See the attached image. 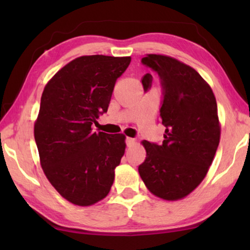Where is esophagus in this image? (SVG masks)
I'll return each mask as SVG.
<instances>
[{
  "mask_svg": "<svg viewBox=\"0 0 250 250\" xmlns=\"http://www.w3.org/2000/svg\"><path fill=\"white\" fill-rule=\"evenodd\" d=\"M135 145V140L132 138H126V146H132Z\"/></svg>",
  "mask_w": 250,
  "mask_h": 250,
  "instance_id": "obj_1",
  "label": "esophagus"
}]
</instances>
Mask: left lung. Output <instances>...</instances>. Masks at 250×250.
I'll return each instance as SVG.
<instances>
[{
    "mask_svg": "<svg viewBox=\"0 0 250 250\" xmlns=\"http://www.w3.org/2000/svg\"><path fill=\"white\" fill-rule=\"evenodd\" d=\"M142 63L162 80L160 118L165 126L163 145L146 140V160L139 173L156 197L174 201L186 198L206 176L221 138L216 99L209 84L192 67L175 58L146 54ZM152 76L142 78L145 91Z\"/></svg>",
    "mask_w": 250,
    "mask_h": 250,
    "instance_id": "8db88e82",
    "label": "left lung"
}]
</instances>
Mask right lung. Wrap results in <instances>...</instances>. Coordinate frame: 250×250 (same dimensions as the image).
<instances>
[{"label": "right lung", "mask_w": 250, "mask_h": 250, "mask_svg": "<svg viewBox=\"0 0 250 250\" xmlns=\"http://www.w3.org/2000/svg\"><path fill=\"white\" fill-rule=\"evenodd\" d=\"M129 62L131 57H78L44 87L34 124L41 166L61 197L77 206L107 197L124 156V134L93 132L92 125L107 112Z\"/></svg>", "instance_id": "right-lung-1"}]
</instances>
